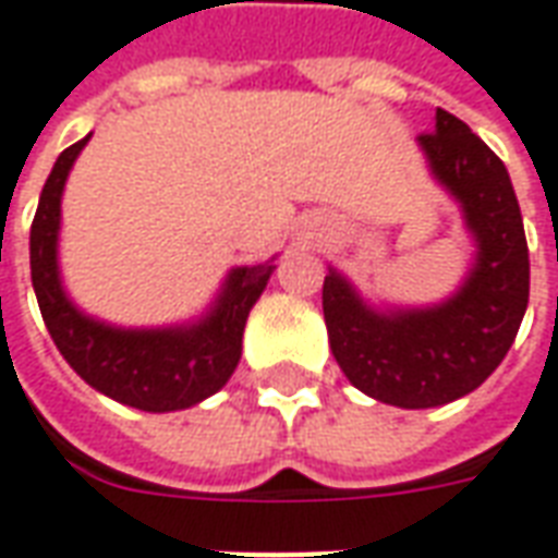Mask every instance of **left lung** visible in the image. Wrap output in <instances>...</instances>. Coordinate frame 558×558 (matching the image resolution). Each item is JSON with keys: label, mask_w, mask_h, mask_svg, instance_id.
<instances>
[{"label": "left lung", "mask_w": 558, "mask_h": 558, "mask_svg": "<svg viewBox=\"0 0 558 558\" xmlns=\"http://www.w3.org/2000/svg\"><path fill=\"white\" fill-rule=\"evenodd\" d=\"M418 145L477 242L462 288L422 310H374L337 270L322 288L330 352L345 379L403 410L440 407L483 386L517 340L529 306V245L505 163L444 109Z\"/></svg>", "instance_id": "left-lung-1"}]
</instances>
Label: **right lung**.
Wrapping results in <instances>:
<instances>
[{
    "mask_svg": "<svg viewBox=\"0 0 558 558\" xmlns=\"http://www.w3.org/2000/svg\"><path fill=\"white\" fill-rule=\"evenodd\" d=\"M84 136L57 157L38 197L29 230V270L38 310L51 340L69 367L111 401L145 413H169L206 401L236 371L242 330L252 306L272 276V264L236 267L228 272L209 313L191 325L172 328H114L81 313L60 282L57 236L60 199L69 169L87 145Z\"/></svg>",
    "mask_w": 558,
    "mask_h": 558,
    "instance_id": "1",
    "label": "right lung"
}]
</instances>
